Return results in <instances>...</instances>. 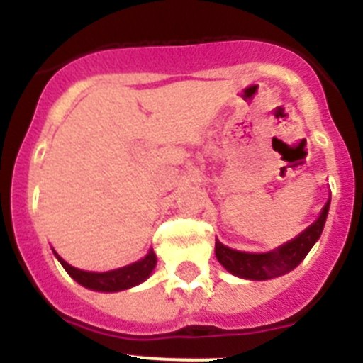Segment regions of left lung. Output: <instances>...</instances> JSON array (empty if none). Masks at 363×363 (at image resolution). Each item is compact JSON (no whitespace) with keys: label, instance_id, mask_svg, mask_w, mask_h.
<instances>
[{"label":"left lung","instance_id":"left-lung-1","mask_svg":"<svg viewBox=\"0 0 363 363\" xmlns=\"http://www.w3.org/2000/svg\"><path fill=\"white\" fill-rule=\"evenodd\" d=\"M329 202L331 201H328L320 217L308 230L293 238L291 242L284 244L271 253H242V251L230 250L218 240H215V255H217L218 262L233 275L251 280L275 279L287 271L295 269L322 235L325 218H328Z\"/></svg>","mask_w":363,"mask_h":363}]
</instances>
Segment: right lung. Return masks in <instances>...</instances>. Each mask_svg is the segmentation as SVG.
Returning a JSON list of instances; mask_svg holds the SVG:
<instances>
[{
  "mask_svg": "<svg viewBox=\"0 0 363 363\" xmlns=\"http://www.w3.org/2000/svg\"><path fill=\"white\" fill-rule=\"evenodd\" d=\"M57 260L61 262V266L67 269L68 275L72 279L79 282L81 286L90 287L94 291H121V289H128V287L137 286L141 284L143 280H146L152 273V269L157 264V259H155V253L150 250V253L146 255L145 259L139 260L135 264H130L126 267H121V269L116 271H106V273H90V271H81L77 267H72L70 264L65 262L60 255L55 253Z\"/></svg>",
  "mask_w": 363,
  "mask_h": 363,
  "instance_id": "1",
  "label": "right lung"
}]
</instances>
